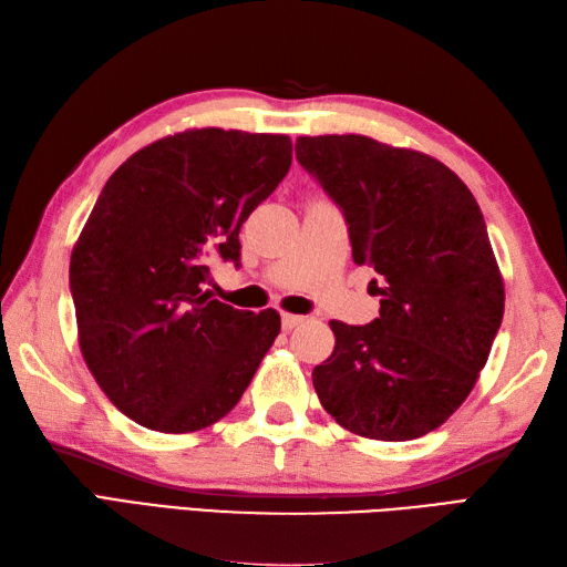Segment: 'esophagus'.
I'll return each mask as SVG.
<instances>
[{"instance_id": "esophagus-1", "label": "esophagus", "mask_w": 567, "mask_h": 567, "mask_svg": "<svg viewBox=\"0 0 567 567\" xmlns=\"http://www.w3.org/2000/svg\"><path fill=\"white\" fill-rule=\"evenodd\" d=\"M299 323H305V316H295V313H282V331H292Z\"/></svg>"}]
</instances>
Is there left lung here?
<instances>
[{
    "instance_id": "1",
    "label": "left lung",
    "mask_w": 567,
    "mask_h": 567,
    "mask_svg": "<svg viewBox=\"0 0 567 567\" xmlns=\"http://www.w3.org/2000/svg\"><path fill=\"white\" fill-rule=\"evenodd\" d=\"M295 152L384 297L372 323L331 321L336 348L313 367V389L354 434L423 437L466 401L503 323L505 287L476 197L432 156L364 135L299 137Z\"/></svg>"
}]
</instances>
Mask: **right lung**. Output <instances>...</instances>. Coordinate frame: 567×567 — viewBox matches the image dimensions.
Listing matches in <instances>:
<instances>
[{
  "mask_svg": "<svg viewBox=\"0 0 567 567\" xmlns=\"http://www.w3.org/2000/svg\"><path fill=\"white\" fill-rule=\"evenodd\" d=\"M292 164L287 135L188 130L105 181L70 260L86 367L142 427L195 432L239 403L280 333V313L239 311L207 289L239 266V231Z\"/></svg>",
  "mask_w": 567,
  "mask_h": 567,
  "instance_id": "right-lung-1",
  "label": "right lung"
}]
</instances>
